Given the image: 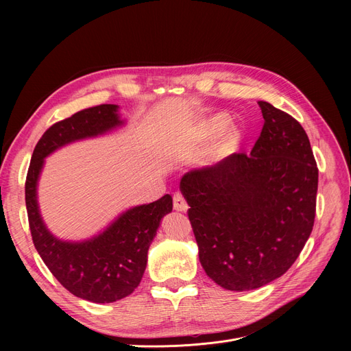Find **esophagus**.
Wrapping results in <instances>:
<instances>
[{"mask_svg": "<svg viewBox=\"0 0 351 351\" xmlns=\"http://www.w3.org/2000/svg\"><path fill=\"white\" fill-rule=\"evenodd\" d=\"M173 208L178 212H186L188 210L186 200H185V197H183V195L180 192H175L173 193Z\"/></svg>", "mask_w": 351, "mask_h": 351, "instance_id": "obj_1", "label": "esophagus"}]
</instances>
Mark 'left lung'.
Returning a JSON list of instances; mask_svg holds the SVG:
<instances>
[{"mask_svg": "<svg viewBox=\"0 0 351 351\" xmlns=\"http://www.w3.org/2000/svg\"><path fill=\"white\" fill-rule=\"evenodd\" d=\"M250 155L183 175L180 192L209 278L246 291L280 278L313 230L319 169L303 126L269 102Z\"/></svg>", "mask_w": 351, "mask_h": 351, "instance_id": "left-lung-1", "label": "left lung"}]
</instances>
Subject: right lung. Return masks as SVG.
Masks as SVG:
<instances>
[{"instance_id":"1","label":"right lung","mask_w":351,"mask_h":351,"mask_svg":"<svg viewBox=\"0 0 351 351\" xmlns=\"http://www.w3.org/2000/svg\"><path fill=\"white\" fill-rule=\"evenodd\" d=\"M118 105L82 109L48 128L36 143L25 180V205L32 242L49 271L68 291L94 303L129 296L141 283L147 250L160 219L172 212V196L128 209L102 233L84 242H64L45 226L36 200L44 159L71 142L104 135L123 125Z\"/></svg>"}]
</instances>
